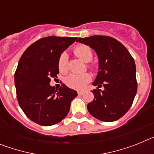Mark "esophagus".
<instances>
[{
  "label": "esophagus",
  "mask_w": 154,
  "mask_h": 154,
  "mask_svg": "<svg viewBox=\"0 0 154 154\" xmlns=\"http://www.w3.org/2000/svg\"><path fill=\"white\" fill-rule=\"evenodd\" d=\"M82 93H83V92H81V91H79L78 92V94L79 95V96H82Z\"/></svg>",
  "instance_id": "1"
}]
</instances>
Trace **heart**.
Listing matches in <instances>:
<instances>
[{
  "label": "heart",
  "mask_w": 154,
  "mask_h": 154,
  "mask_svg": "<svg viewBox=\"0 0 154 154\" xmlns=\"http://www.w3.org/2000/svg\"><path fill=\"white\" fill-rule=\"evenodd\" d=\"M74 53L76 56L85 62H90L92 59V51L90 48L84 45L76 46L74 49ZM58 67L62 73H65L68 71V55L65 52L61 54L58 61ZM89 68L93 69L92 65ZM91 80V75L89 73L82 75L71 74L65 79V83L70 88L75 89H82L89 83Z\"/></svg>",
  "instance_id": "1"
}]
</instances>
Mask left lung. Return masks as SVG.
Here are the masks:
<instances>
[{
    "mask_svg": "<svg viewBox=\"0 0 154 154\" xmlns=\"http://www.w3.org/2000/svg\"><path fill=\"white\" fill-rule=\"evenodd\" d=\"M77 42L95 50L99 58V72L92 85L94 99L87 106L89 113L104 122H113L127 112L137 91L136 65L125 46L109 36L79 38Z\"/></svg>",
    "mask_w": 154,
    "mask_h": 154,
    "instance_id": "1",
    "label": "left lung"
}]
</instances>
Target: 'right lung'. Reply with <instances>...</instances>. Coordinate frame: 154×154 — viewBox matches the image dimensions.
I'll return each mask as SVG.
<instances>
[{
	"mask_svg": "<svg viewBox=\"0 0 154 154\" xmlns=\"http://www.w3.org/2000/svg\"><path fill=\"white\" fill-rule=\"evenodd\" d=\"M77 38L49 36L34 42L19 60L14 83L19 106L31 121L45 126L59 123L68 115L77 92L65 84L50 85L59 73V56Z\"/></svg>",
	"mask_w": 154,
	"mask_h": 154,
	"instance_id": "add662e5",
	"label": "right lung"
}]
</instances>
